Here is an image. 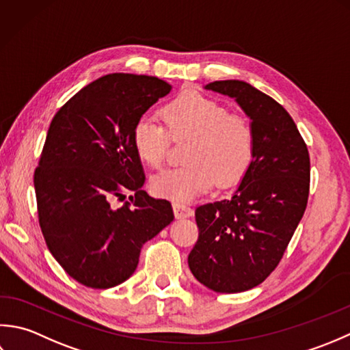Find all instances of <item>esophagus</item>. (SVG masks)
Listing matches in <instances>:
<instances>
[{
	"mask_svg": "<svg viewBox=\"0 0 350 350\" xmlns=\"http://www.w3.org/2000/svg\"><path fill=\"white\" fill-rule=\"evenodd\" d=\"M174 213L176 219H187L190 216H193V210H191L190 206L178 202L174 204Z\"/></svg>",
	"mask_w": 350,
	"mask_h": 350,
	"instance_id": "34e87169",
	"label": "esophagus"
}]
</instances>
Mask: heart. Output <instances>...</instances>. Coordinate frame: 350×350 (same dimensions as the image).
Returning <instances> with one entry per match:
<instances>
[{
    "mask_svg": "<svg viewBox=\"0 0 350 350\" xmlns=\"http://www.w3.org/2000/svg\"><path fill=\"white\" fill-rule=\"evenodd\" d=\"M161 116L169 134L191 142L185 151L187 165L170 167L151 180L157 198L189 202L210 190L215 183L226 187L239 183L251 166L255 139L251 124L226 107L199 94H185L163 107ZM166 128L151 118L137 120L133 146L139 159L151 167H160L169 146Z\"/></svg>",
    "mask_w": 350,
    "mask_h": 350,
    "instance_id": "obj_1",
    "label": "heart"
}]
</instances>
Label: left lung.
I'll use <instances>...</instances> for the list:
<instances>
[{
  "label": "left lung",
  "mask_w": 350,
  "mask_h": 350,
  "mask_svg": "<svg viewBox=\"0 0 350 350\" xmlns=\"http://www.w3.org/2000/svg\"><path fill=\"white\" fill-rule=\"evenodd\" d=\"M206 90L232 98L251 119L255 151L234 193L198 206L199 237L189 254L196 280L216 293H240L273 272L305 213L310 155L295 120L273 98L239 80Z\"/></svg>",
  "instance_id": "1"
}]
</instances>
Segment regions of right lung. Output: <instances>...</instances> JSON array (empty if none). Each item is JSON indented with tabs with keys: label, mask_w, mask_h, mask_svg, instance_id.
Returning <instances> with one entry per match:
<instances>
[{
	"label": "right lung",
	"mask_w": 350,
	"mask_h": 350,
	"mask_svg": "<svg viewBox=\"0 0 350 350\" xmlns=\"http://www.w3.org/2000/svg\"><path fill=\"white\" fill-rule=\"evenodd\" d=\"M172 85L157 77L109 74L55 113L34 190L49 252L75 281L110 288L130 278L140 249L174 220L172 205L145 190L133 130ZM131 195V203L115 200Z\"/></svg>",
	"instance_id": "add662e5"
}]
</instances>
